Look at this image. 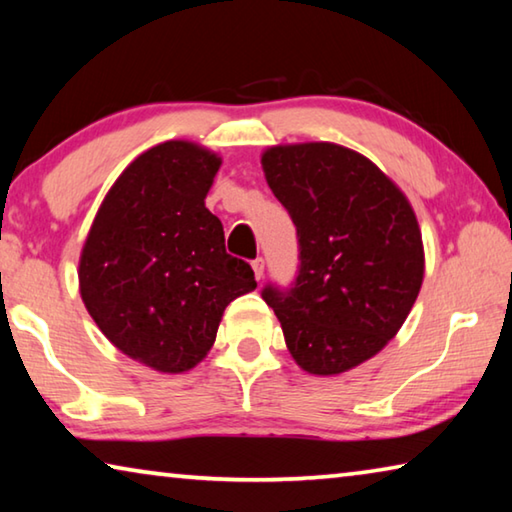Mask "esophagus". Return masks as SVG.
I'll use <instances>...</instances> for the list:
<instances>
[{"label": "esophagus", "instance_id": "34e87169", "mask_svg": "<svg viewBox=\"0 0 512 512\" xmlns=\"http://www.w3.org/2000/svg\"><path fill=\"white\" fill-rule=\"evenodd\" d=\"M253 271H255L257 280H262V277H264V259H262V257L253 259Z\"/></svg>", "mask_w": 512, "mask_h": 512}]
</instances>
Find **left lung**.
Wrapping results in <instances>:
<instances>
[{
	"label": "left lung",
	"mask_w": 512,
	"mask_h": 512,
	"mask_svg": "<svg viewBox=\"0 0 512 512\" xmlns=\"http://www.w3.org/2000/svg\"><path fill=\"white\" fill-rule=\"evenodd\" d=\"M268 187L298 232L289 289L266 284L291 357L311 375H341L384 348L418 298L420 225L406 196L361 153L332 142L271 146Z\"/></svg>",
	"instance_id": "left-lung-1"
}]
</instances>
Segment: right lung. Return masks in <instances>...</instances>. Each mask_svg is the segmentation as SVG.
Here are the masks:
<instances>
[{
	"label": "right lung",
	"instance_id": "add662e5",
	"mask_svg": "<svg viewBox=\"0 0 512 512\" xmlns=\"http://www.w3.org/2000/svg\"><path fill=\"white\" fill-rule=\"evenodd\" d=\"M219 167L194 142L153 146L115 180L85 239V309L117 350L158 372L201 363L225 307L257 287L205 207Z\"/></svg>",
	"mask_w": 512,
	"mask_h": 512
}]
</instances>
